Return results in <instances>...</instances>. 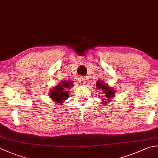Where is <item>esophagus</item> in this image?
Segmentation results:
<instances>
[{"label": "esophagus", "mask_w": 158, "mask_h": 158, "mask_svg": "<svg viewBox=\"0 0 158 158\" xmlns=\"http://www.w3.org/2000/svg\"><path fill=\"white\" fill-rule=\"evenodd\" d=\"M85 78L84 77H80L79 78V83H81V85H83L84 84V83H85Z\"/></svg>", "instance_id": "34e87169"}]
</instances>
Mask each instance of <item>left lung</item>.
I'll return each mask as SVG.
<instances>
[{
  "mask_svg": "<svg viewBox=\"0 0 158 158\" xmlns=\"http://www.w3.org/2000/svg\"><path fill=\"white\" fill-rule=\"evenodd\" d=\"M98 83L97 84V86L98 88L102 89H103V91L104 92L103 93L106 94V96L107 99H109L110 97H113V96L114 95V90H113L112 89H111L110 87H108V86L106 84V83H101V81H97ZM103 101H105V99H103ZM105 103H107V102H105ZM105 104V103H104Z\"/></svg>",
  "mask_w": 158,
  "mask_h": 158,
  "instance_id": "1",
  "label": "left lung"
}]
</instances>
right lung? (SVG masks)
Wrapping results in <instances>:
<instances>
[{"label":"right lung","mask_w":158,"mask_h":158,"mask_svg":"<svg viewBox=\"0 0 158 158\" xmlns=\"http://www.w3.org/2000/svg\"><path fill=\"white\" fill-rule=\"evenodd\" d=\"M72 85V83H69L66 81L60 83V84L53 88V89H51V93L49 94L51 95L50 97L51 99L59 103L66 100L69 97V92L66 91V89Z\"/></svg>","instance_id":"add662e5"}]
</instances>
